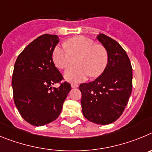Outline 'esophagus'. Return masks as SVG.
Returning <instances> with one entry per match:
<instances>
[{
  "instance_id": "1",
  "label": "esophagus",
  "mask_w": 152,
  "mask_h": 152,
  "mask_svg": "<svg viewBox=\"0 0 152 152\" xmlns=\"http://www.w3.org/2000/svg\"><path fill=\"white\" fill-rule=\"evenodd\" d=\"M78 86H79V85L76 84V83H72V84H71V87H72V88H77Z\"/></svg>"
}]
</instances>
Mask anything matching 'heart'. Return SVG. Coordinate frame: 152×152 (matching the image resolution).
<instances>
[{"label": "heart", "mask_w": 152, "mask_h": 152, "mask_svg": "<svg viewBox=\"0 0 152 152\" xmlns=\"http://www.w3.org/2000/svg\"><path fill=\"white\" fill-rule=\"evenodd\" d=\"M77 57L78 66L69 68L64 73L67 81L78 83L89 76L98 77L103 73L108 62L106 49L83 36L73 37L65 45L56 46L52 53L54 64L61 69H67Z\"/></svg>", "instance_id": "heart-1"}]
</instances>
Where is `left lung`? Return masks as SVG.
<instances>
[{
	"instance_id": "left-lung-1",
	"label": "left lung",
	"mask_w": 152,
	"mask_h": 152,
	"mask_svg": "<svg viewBox=\"0 0 152 152\" xmlns=\"http://www.w3.org/2000/svg\"><path fill=\"white\" fill-rule=\"evenodd\" d=\"M106 48L108 62L99 77L79 85L82 111L87 120L97 124H111L124 112L132 88V68L120 44L100 33L97 36Z\"/></svg>"
}]
</instances>
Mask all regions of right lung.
<instances>
[{
    "instance_id": "add662e5",
    "label": "right lung",
    "mask_w": 152,
    "mask_h": 152,
    "mask_svg": "<svg viewBox=\"0 0 152 152\" xmlns=\"http://www.w3.org/2000/svg\"><path fill=\"white\" fill-rule=\"evenodd\" d=\"M59 42L57 35L45 34L25 48L14 64L12 77L13 100L20 115L31 125L40 126L59 117L71 90L52 59ZM59 83L58 88H52Z\"/></svg>"
}]
</instances>
